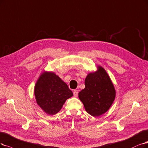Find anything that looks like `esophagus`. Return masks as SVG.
Listing matches in <instances>:
<instances>
[{
  "label": "esophagus",
  "instance_id": "obj_1",
  "mask_svg": "<svg viewBox=\"0 0 148 148\" xmlns=\"http://www.w3.org/2000/svg\"><path fill=\"white\" fill-rule=\"evenodd\" d=\"M73 94L75 97H77L78 96V91L77 90H74L73 91Z\"/></svg>",
  "mask_w": 148,
  "mask_h": 148
}]
</instances>
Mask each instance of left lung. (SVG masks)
Instances as JSON below:
<instances>
[{
	"mask_svg": "<svg viewBox=\"0 0 148 148\" xmlns=\"http://www.w3.org/2000/svg\"><path fill=\"white\" fill-rule=\"evenodd\" d=\"M85 88L79 92L85 110L92 116L106 113L114 100L115 90L106 70L101 66L90 73L85 80Z\"/></svg>",
	"mask_w": 148,
	"mask_h": 148,
	"instance_id": "1",
	"label": "left lung"
}]
</instances>
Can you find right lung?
Here are the masks:
<instances>
[{
	"mask_svg": "<svg viewBox=\"0 0 148 148\" xmlns=\"http://www.w3.org/2000/svg\"><path fill=\"white\" fill-rule=\"evenodd\" d=\"M73 95L66 84L53 73H42L35 86L38 105L50 115L57 113L66 99Z\"/></svg>",
	"mask_w": 148,
	"mask_h": 148,
	"instance_id": "right-lung-1",
	"label": "right lung"
}]
</instances>
